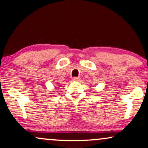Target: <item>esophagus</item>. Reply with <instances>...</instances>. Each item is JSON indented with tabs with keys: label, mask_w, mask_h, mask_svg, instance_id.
I'll use <instances>...</instances> for the list:
<instances>
[{
	"label": "esophagus",
	"mask_w": 148,
	"mask_h": 148,
	"mask_svg": "<svg viewBox=\"0 0 148 148\" xmlns=\"http://www.w3.org/2000/svg\"><path fill=\"white\" fill-rule=\"evenodd\" d=\"M73 81H81V78L79 77H74L72 79Z\"/></svg>",
	"instance_id": "esophagus-1"
}]
</instances>
